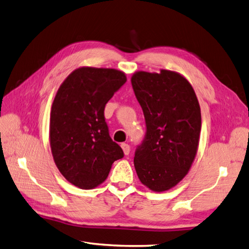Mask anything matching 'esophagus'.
Here are the masks:
<instances>
[{
    "instance_id": "obj_1",
    "label": "esophagus",
    "mask_w": 249,
    "mask_h": 249,
    "mask_svg": "<svg viewBox=\"0 0 249 249\" xmlns=\"http://www.w3.org/2000/svg\"><path fill=\"white\" fill-rule=\"evenodd\" d=\"M121 147H122V149H123V151H124V154H125L126 156L129 155V152H130V146H129L128 144L122 143V144H121Z\"/></svg>"
}]
</instances>
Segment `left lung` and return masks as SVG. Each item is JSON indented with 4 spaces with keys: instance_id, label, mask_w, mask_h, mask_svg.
Masks as SVG:
<instances>
[{
    "instance_id": "obj_1",
    "label": "left lung",
    "mask_w": 249,
    "mask_h": 249,
    "mask_svg": "<svg viewBox=\"0 0 249 249\" xmlns=\"http://www.w3.org/2000/svg\"><path fill=\"white\" fill-rule=\"evenodd\" d=\"M146 123L135 154L140 181L161 193L176 186L193 164L201 132V109L193 86L180 73L138 71L131 76Z\"/></svg>"
}]
</instances>
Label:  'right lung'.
I'll return each mask as SVG.
<instances>
[{
    "mask_svg": "<svg viewBox=\"0 0 249 249\" xmlns=\"http://www.w3.org/2000/svg\"><path fill=\"white\" fill-rule=\"evenodd\" d=\"M111 68L81 67L62 83L50 112L49 137L54 163L65 179L82 189L103 183L124 152L113 142L104 109L126 82Z\"/></svg>",
    "mask_w": 249,
    "mask_h": 249,
    "instance_id": "obj_1",
    "label": "right lung"
}]
</instances>
